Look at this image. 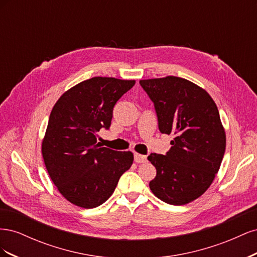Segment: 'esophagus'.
Listing matches in <instances>:
<instances>
[{"instance_id": "esophagus-1", "label": "esophagus", "mask_w": 257, "mask_h": 257, "mask_svg": "<svg viewBox=\"0 0 257 257\" xmlns=\"http://www.w3.org/2000/svg\"><path fill=\"white\" fill-rule=\"evenodd\" d=\"M134 160L136 163H145L147 162V157L146 155H142L139 153H135L134 154Z\"/></svg>"}]
</instances>
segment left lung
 Segmentation results:
<instances>
[{"label":"left lung","mask_w":257,"mask_h":257,"mask_svg":"<svg viewBox=\"0 0 257 257\" xmlns=\"http://www.w3.org/2000/svg\"><path fill=\"white\" fill-rule=\"evenodd\" d=\"M139 83L154 104L161 133L175 135L165 155L148 157L157 168L150 190L169 205L189 204L207 191L221 166L226 136L219 110L204 89L180 77Z\"/></svg>","instance_id":"obj_1"}]
</instances>
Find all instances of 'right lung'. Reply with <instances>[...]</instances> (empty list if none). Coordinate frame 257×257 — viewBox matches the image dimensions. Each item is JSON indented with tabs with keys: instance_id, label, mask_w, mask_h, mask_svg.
Masks as SVG:
<instances>
[{
	"instance_id": "right-lung-1",
	"label": "right lung",
	"mask_w": 257,
	"mask_h": 257,
	"mask_svg": "<svg viewBox=\"0 0 257 257\" xmlns=\"http://www.w3.org/2000/svg\"><path fill=\"white\" fill-rule=\"evenodd\" d=\"M134 84L93 77L67 90L53 106L42 153L52 182L69 203L85 209L100 206L133 164V153L100 147L96 133L110 127L115 103Z\"/></svg>"
}]
</instances>
